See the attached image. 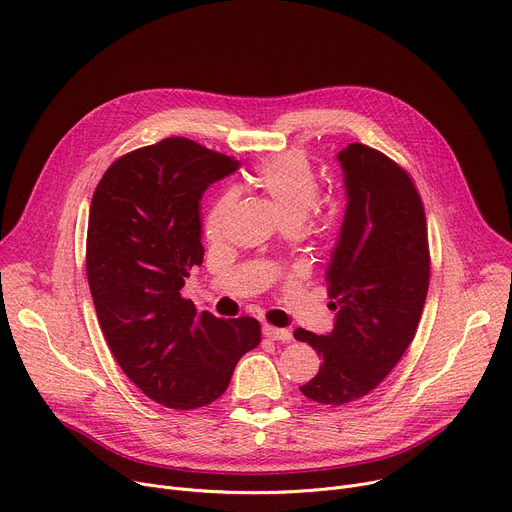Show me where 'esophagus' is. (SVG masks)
Returning <instances> with one entry per match:
<instances>
[{
	"label": "esophagus",
	"instance_id": "1",
	"mask_svg": "<svg viewBox=\"0 0 512 512\" xmlns=\"http://www.w3.org/2000/svg\"><path fill=\"white\" fill-rule=\"evenodd\" d=\"M262 334L270 340H283V342H289L291 340V332L285 330V328H274V326H264L262 328Z\"/></svg>",
	"mask_w": 512,
	"mask_h": 512
}]
</instances>
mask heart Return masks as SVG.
<instances>
[{
    "label": "heart",
    "instance_id": "obj_1",
    "mask_svg": "<svg viewBox=\"0 0 512 512\" xmlns=\"http://www.w3.org/2000/svg\"><path fill=\"white\" fill-rule=\"evenodd\" d=\"M250 182L279 211L289 225L301 223L305 217H313L322 211L320 178L316 168L301 151H285L266 157L258 162L250 174ZM233 205V192H221L205 217V231L217 235L223 227V219Z\"/></svg>",
    "mask_w": 512,
    "mask_h": 512
}]
</instances>
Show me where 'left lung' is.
Listing matches in <instances>:
<instances>
[{
  "mask_svg": "<svg viewBox=\"0 0 512 512\" xmlns=\"http://www.w3.org/2000/svg\"><path fill=\"white\" fill-rule=\"evenodd\" d=\"M338 162L348 203L326 272L336 324L328 336L293 334L322 357L318 375L299 389L324 406L367 396L400 363L430 281L424 205L412 176L363 143L344 147Z\"/></svg>",
  "mask_w": 512,
  "mask_h": 512,
  "instance_id": "left-lung-1",
  "label": "left lung"
}]
</instances>
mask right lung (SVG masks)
Segmentation results:
<instances>
[{"mask_svg": "<svg viewBox=\"0 0 512 512\" xmlns=\"http://www.w3.org/2000/svg\"><path fill=\"white\" fill-rule=\"evenodd\" d=\"M238 166L168 137L114 160L92 196L86 272L100 328L125 375L166 408L215 402L260 342L258 320H219L180 293L205 256L201 196Z\"/></svg>", "mask_w": 512, "mask_h": 512, "instance_id": "add662e5", "label": "right lung"}]
</instances>
